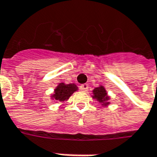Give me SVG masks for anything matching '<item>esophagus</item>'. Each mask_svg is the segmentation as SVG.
I'll use <instances>...</instances> for the list:
<instances>
[{
  "label": "esophagus",
  "instance_id": "esophagus-1",
  "mask_svg": "<svg viewBox=\"0 0 157 157\" xmlns=\"http://www.w3.org/2000/svg\"><path fill=\"white\" fill-rule=\"evenodd\" d=\"M79 89H80L82 91H86L88 90V85H87V84H84V85L80 86Z\"/></svg>",
  "mask_w": 157,
  "mask_h": 157
}]
</instances>
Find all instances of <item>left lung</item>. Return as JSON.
Instances as JSON below:
<instances>
[{
  "mask_svg": "<svg viewBox=\"0 0 157 157\" xmlns=\"http://www.w3.org/2000/svg\"><path fill=\"white\" fill-rule=\"evenodd\" d=\"M92 98L96 99L102 106H108L110 105V97L108 95L106 89L103 86H99L92 90Z\"/></svg>",
  "mask_w": 157,
  "mask_h": 157,
  "instance_id": "obj_1",
  "label": "left lung"
}]
</instances>
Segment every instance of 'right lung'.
Wrapping results in <instances>:
<instances>
[{
    "label": "right lung",
    "instance_id": "right-lung-1",
    "mask_svg": "<svg viewBox=\"0 0 157 157\" xmlns=\"http://www.w3.org/2000/svg\"><path fill=\"white\" fill-rule=\"evenodd\" d=\"M78 90L75 84H65L64 82L59 83L54 89L53 93L51 95V98L56 102H65L69 99L73 92Z\"/></svg>",
    "mask_w": 157,
    "mask_h": 157
}]
</instances>
